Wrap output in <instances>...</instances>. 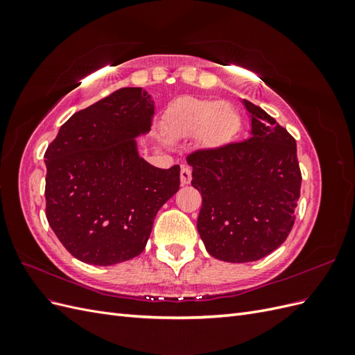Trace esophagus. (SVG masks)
I'll return each mask as SVG.
<instances>
[{
	"instance_id": "esophagus-1",
	"label": "esophagus",
	"mask_w": 355,
	"mask_h": 355,
	"mask_svg": "<svg viewBox=\"0 0 355 355\" xmlns=\"http://www.w3.org/2000/svg\"><path fill=\"white\" fill-rule=\"evenodd\" d=\"M191 179H192L191 168L187 167V166H184V167H182V170H180V182H182V185L191 184Z\"/></svg>"
}]
</instances>
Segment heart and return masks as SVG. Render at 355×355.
<instances>
[{
    "mask_svg": "<svg viewBox=\"0 0 355 355\" xmlns=\"http://www.w3.org/2000/svg\"><path fill=\"white\" fill-rule=\"evenodd\" d=\"M167 130L173 137L196 136L213 149L227 146L240 127V115L228 102L187 96L176 101L167 114Z\"/></svg>",
    "mask_w": 355,
    "mask_h": 355,
    "instance_id": "1",
    "label": "heart"
}]
</instances>
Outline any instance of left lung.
Here are the masks:
<instances>
[{"instance_id": "obj_1", "label": "left lung", "mask_w": 355, "mask_h": 355, "mask_svg": "<svg viewBox=\"0 0 355 355\" xmlns=\"http://www.w3.org/2000/svg\"><path fill=\"white\" fill-rule=\"evenodd\" d=\"M243 105L249 137L187 158L202 197L200 237L213 257L232 263L259 261L284 243L302 180L295 139L259 106Z\"/></svg>"}]
</instances>
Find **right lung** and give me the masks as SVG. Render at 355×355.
<instances>
[{"label": "right lung", "mask_w": 355, "mask_h": 355, "mask_svg": "<svg viewBox=\"0 0 355 355\" xmlns=\"http://www.w3.org/2000/svg\"><path fill=\"white\" fill-rule=\"evenodd\" d=\"M154 114L146 90L120 89L75 112L47 148V220L84 263L110 266L141 254L158 210L179 189L178 164L158 168L137 151Z\"/></svg>", "instance_id": "add662e5"}]
</instances>
